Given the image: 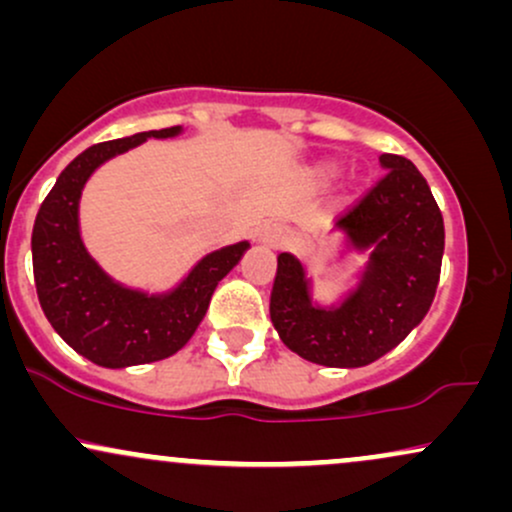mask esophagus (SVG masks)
Wrapping results in <instances>:
<instances>
[{
  "mask_svg": "<svg viewBox=\"0 0 512 512\" xmlns=\"http://www.w3.org/2000/svg\"><path fill=\"white\" fill-rule=\"evenodd\" d=\"M257 238H260L264 245H269V248H279L286 240V233L281 231L279 226H274V223H267V226H262L260 231H257Z\"/></svg>",
  "mask_w": 512,
  "mask_h": 512,
  "instance_id": "1",
  "label": "esophagus"
}]
</instances>
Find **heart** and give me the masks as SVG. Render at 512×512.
<instances>
[{
	"label": "heart",
	"instance_id": "obj_1",
	"mask_svg": "<svg viewBox=\"0 0 512 512\" xmlns=\"http://www.w3.org/2000/svg\"><path fill=\"white\" fill-rule=\"evenodd\" d=\"M327 173H330V170H327V168H325V170H322V175H327Z\"/></svg>",
	"mask_w": 512,
	"mask_h": 512
}]
</instances>
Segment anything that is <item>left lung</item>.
<instances>
[{
  "label": "left lung",
  "mask_w": 512,
  "mask_h": 512,
  "mask_svg": "<svg viewBox=\"0 0 512 512\" xmlns=\"http://www.w3.org/2000/svg\"><path fill=\"white\" fill-rule=\"evenodd\" d=\"M387 173L337 216L354 248H375L361 289L337 310L310 303L301 262L276 257L269 315L293 354L332 368H358L395 349L424 320L436 296L445 226L424 175L383 154Z\"/></svg>",
  "instance_id": "8db88e82"
}]
</instances>
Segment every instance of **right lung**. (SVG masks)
Instances as JSON below:
<instances>
[{
    "label": "right lung",
    "instance_id": "obj_1",
    "mask_svg": "<svg viewBox=\"0 0 512 512\" xmlns=\"http://www.w3.org/2000/svg\"><path fill=\"white\" fill-rule=\"evenodd\" d=\"M178 132L180 127L151 129L88 146L62 170L35 216L31 250L40 308L64 342L98 366H139L182 349L207 313L216 284L248 250V243H238L211 252L180 289L163 298L122 289L86 255L76 211L88 175L146 137H173Z\"/></svg>",
    "mask_w": 512,
    "mask_h": 512
}]
</instances>
